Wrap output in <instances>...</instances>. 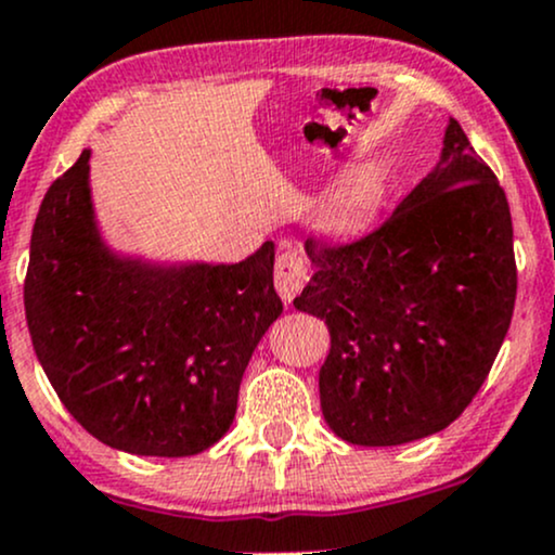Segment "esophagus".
Listing matches in <instances>:
<instances>
[{
  "instance_id": "1",
  "label": "esophagus",
  "mask_w": 555,
  "mask_h": 555,
  "mask_svg": "<svg viewBox=\"0 0 555 555\" xmlns=\"http://www.w3.org/2000/svg\"><path fill=\"white\" fill-rule=\"evenodd\" d=\"M308 279L310 271L302 253H299L292 242H286L282 256L276 258V266H273V284H276V292L282 295L284 302H292V299L302 292Z\"/></svg>"
}]
</instances>
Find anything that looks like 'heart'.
Wrapping results in <instances>:
<instances>
[{
  "instance_id": "1",
  "label": "heart",
  "mask_w": 555,
  "mask_h": 555,
  "mask_svg": "<svg viewBox=\"0 0 555 555\" xmlns=\"http://www.w3.org/2000/svg\"><path fill=\"white\" fill-rule=\"evenodd\" d=\"M384 190V180L373 169H354L339 182V188L326 197L318 211V224L326 229H341L358 221L367 208L375 206Z\"/></svg>"
}]
</instances>
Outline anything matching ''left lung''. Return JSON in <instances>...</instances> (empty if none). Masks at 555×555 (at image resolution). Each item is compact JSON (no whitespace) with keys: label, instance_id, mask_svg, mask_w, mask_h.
I'll return each mask as SVG.
<instances>
[{"label":"left lung","instance_id":"left-lung-1","mask_svg":"<svg viewBox=\"0 0 555 555\" xmlns=\"http://www.w3.org/2000/svg\"><path fill=\"white\" fill-rule=\"evenodd\" d=\"M441 162L362 237L305 242L315 273L295 308L331 331L321 410L349 443L399 446L454 423L512 323L506 193L456 119Z\"/></svg>","mask_w":555,"mask_h":555}]
</instances>
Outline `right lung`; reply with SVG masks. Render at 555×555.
<instances>
[{"label":"right lung","mask_w":555,"mask_h":555,"mask_svg":"<svg viewBox=\"0 0 555 555\" xmlns=\"http://www.w3.org/2000/svg\"><path fill=\"white\" fill-rule=\"evenodd\" d=\"M88 156L52 182L30 234L23 299L36 358L101 443L197 454L229 430L242 373L282 315L273 242L234 266L112 256L93 224Z\"/></svg>","instance_id":"obj_1"}]
</instances>
